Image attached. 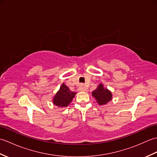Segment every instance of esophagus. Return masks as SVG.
<instances>
[{
    "label": "esophagus",
    "instance_id": "1",
    "mask_svg": "<svg viewBox=\"0 0 157 157\" xmlns=\"http://www.w3.org/2000/svg\"><path fill=\"white\" fill-rule=\"evenodd\" d=\"M78 89H79V91H81V92H84V91L87 90V88L85 87V86L83 84H81L80 86H79Z\"/></svg>",
    "mask_w": 157,
    "mask_h": 157
}]
</instances>
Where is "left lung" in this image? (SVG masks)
<instances>
[{
  "instance_id": "8db88e82",
  "label": "left lung",
  "mask_w": 157,
  "mask_h": 157,
  "mask_svg": "<svg viewBox=\"0 0 157 157\" xmlns=\"http://www.w3.org/2000/svg\"><path fill=\"white\" fill-rule=\"evenodd\" d=\"M92 96L96 99L99 105L107 104L113 99L111 92L109 89L105 88L102 84H100L96 89L92 92Z\"/></svg>"
}]
</instances>
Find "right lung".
Returning <instances> with one entry per match:
<instances>
[{"mask_svg": "<svg viewBox=\"0 0 157 157\" xmlns=\"http://www.w3.org/2000/svg\"><path fill=\"white\" fill-rule=\"evenodd\" d=\"M75 94V92H71L67 86L63 83L60 86V89L53 97L52 103L58 107H66L71 102Z\"/></svg>", "mask_w": 157, "mask_h": 157, "instance_id": "1", "label": "right lung"}]
</instances>
